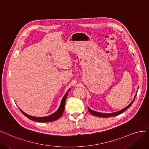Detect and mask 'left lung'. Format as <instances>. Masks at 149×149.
<instances>
[{
  "label": "left lung",
  "instance_id": "1",
  "mask_svg": "<svg viewBox=\"0 0 149 149\" xmlns=\"http://www.w3.org/2000/svg\"><path fill=\"white\" fill-rule=\"evenodd\" d=\"M137 91H138V90H137V92H136L135 96H134V99H133V100L132 101V102L130 103V104H129L126 107L123 108V109L119 110V111H118L114 112V113H100V112H98V111H93L92 109H91L89 107H88V111H89L91 114H92L94 115V116H99V117H102V118H109V117H112V116H117V115H119V114H121V113H123L124 111H126V109H127L129 107H130L131 106V104H132V103L134 102V100H135V98H136V95H137Z\"/></svg>",
  "mask_w": 149,
  "mask_h": 149
}]
</instances>
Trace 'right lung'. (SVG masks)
Listing matches in <instances>:
<instances>
[{"mask_svg": "<svg viewBox=\"0 0 149 149\" xmlns=\"http://www.w3.org/2000/svg\"><path fill=\"white\" fill-rule=\"evenodd\" d=\"M70 88H69L68 90V92L65 93V95L64 96V97L62 98V99L61 100V104H60V106H59L58 109H57L55 113H52V114L49 115V116H44V117L31 116H30V115H28V114L25 113V112H23L22 110H21V109L20 108H19V109H20L21 112L24 115H25L26 117H27L28 119H30L31 120H33V121H37V122H40V123H47V122H51V121H56V120L58 119L64 113V108H65V100L67 98V97H68V93L70 91Z\"/></svg>", "mask_w": 149, "mask_h": 149, "instance_id": "right-lung-1", "label": "right lung"}]
</instances>
